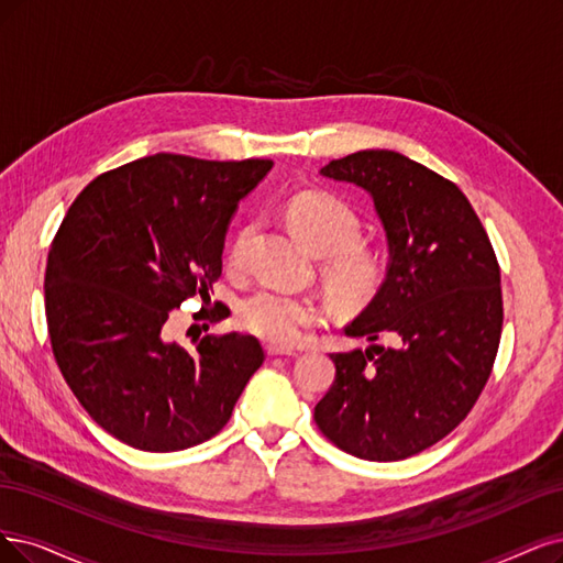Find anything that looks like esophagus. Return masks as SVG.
<instances>
[{
  "mask_svg": "<svg viewBox=\"0 0 563 563\" xmlns=\"http://www.w3.org/2000/svg\"><path fill=\"white\" fill-rule=\"evenodd\" d=\"M266 352L271 357H278V355H285V357H297L295 350L289 347H280V345H266Z\"/></svg>",
  "mask_w": 563,
  "mask_h": 563,
  "instance_id": "esophagus-1",
  "label": "esophagus"
}]
</instances>
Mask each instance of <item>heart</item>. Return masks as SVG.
Here are the masks:
<instances>
[{"label": "heart", "instance_id": "b5f03b06", "mask_svg": "<svg viewBox=\"0 0 563 563\" xmlns=\"http://www.w3.org/2000/svg\"><path fill=\"white\" fill-rule=\"evenodd\" d=\"M287 220L297 236L322 253V276L341 301L368 297L383 280L385 264L378 247L362 241V220L355 208L329 192H299L287 206ZM250 227L243 229L229 253V264L241 266ZM236 318L243 329L274 345H295L308 327L322 320V306L313 297L257 289L241 299Z\"/></svg>", "mask_w": 563, "mask_h": 563}]
</instances>
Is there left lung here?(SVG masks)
<instances>
[{"label": "left lung", "instance_id": "8db88e82", "mask_svg": "<svg viewBox=\"0 0 563 563\" xmlns=\"http://www.w3.org/2000/svg\"><path fill=\"white\" fill-rule=\"evenodd\" d=\"M322 176L371 192L389 271L345 327L368 350L334 352L316 424L343 452L399 462L460 427L492 376L501 341V268L485 227L452 180L394 151L331 159ZM389 335L394 346H376Z\"/></svg>", "mask_w": 563, "mask_h": 563}]
</instances>
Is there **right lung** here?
Masks as SVG:
<instances>
[{
	"mask_svg": "<svg viewBox=\"0 0 563 563\" xmlns=\"http://www.w3.org/2000/svg\"><path fill=\"white\" fill-rule=\"evenodd\" d=\"M271 164L157 153L97 176L69 206L46 266L51 347L80 406L118 441L174 452L213 439L262 366L255 336H203L187 350L164 339V322L185 299H211L227 224ZM201 313L222 318L218 306Z\"/></svg>",
	"mask_w": 563,
	"mask_h": 563,
	"instance_id": "add662e5",
	"label": "right lung"
}]
</instances>
